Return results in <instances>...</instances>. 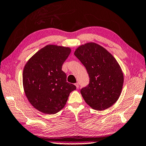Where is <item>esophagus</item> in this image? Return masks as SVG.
Here are the masks:
<instances>
[{
  "label": "esophagus",
  "instance_id": "1",
  "mask_svg": "<svg viewBox=\"0 0 146 146\" xmlns=\"http://www.w3.org/2000/svg\"><path fill=\"white\" fill-rule=\"evenodd\" d=\"M75 85L76 86V88H77V89H78V87H79V86H78V83H76Z\"/></svg>",
  "mask_w": 146,
  "mask_h": 146
}]
</instances>
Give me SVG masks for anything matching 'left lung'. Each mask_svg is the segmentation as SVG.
Wrapping results in <instances>:
<instances>
[{"mask_svg":"<svg viewBox=\"0 0 146 146\" xmlns=\"http://www.w3.org/2000/svg\"><path fill=\"white\" fill-rule=\"evenodd\" d=\"M74 55L85 66L90 76L89 84L80 90L85 102L97 111L110 108L119 98L123 84L122 71L117 60L94 42L80 46Z\"/></svg>","mask_w":146,"mask_h":146,"instance_id":"8db88e82","label":"left lung"}]
</instances>
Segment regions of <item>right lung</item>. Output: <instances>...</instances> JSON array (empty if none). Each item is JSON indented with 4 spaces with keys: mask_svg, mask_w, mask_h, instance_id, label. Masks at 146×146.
<instances>
[{
    "mask_svg": "<svg viewBox=\"0 0 146 146\" xmlns=\"http://www.w3.org/2000/svg\"><path fill=\"white\" fill-rule=\"evenodd\" d=\"M71 49L47 45L29 58L24 66L23 81L27 98L33 107L45 114H55L64 108L76 86L66 81L62 70Z\"/></svg>",
    "mask_w": 146,
    "mask_h": 146,
    "instance_id": "obj_1",
    "label": "right lung"
}]
</instances>
